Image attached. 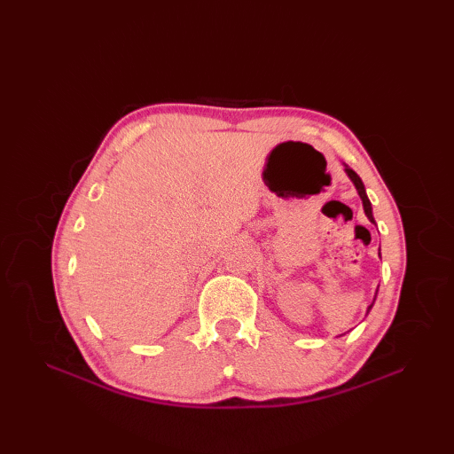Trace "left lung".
<instances>
[{"instance_id":"1","label":"left lung","mask_w":454,"mask_h":454,"mask_svg":"<svg viewBox=\"0 0 454 454\" xmlns=\"http://www.w3.org/2000/svg\"><path fill=\"white\" fill-rule=\"evenodd\" d=\"M345 173H347V176H349V179L353 181V185H355L356 192H359V197H361V200H363V208H364V215H366V218H369L371 222H374V216H372V207H371V200H369V197H366V191H364V185H363L361 177L356 176V173H355L351 168H347V166H345ZM376 293H379V288H376ZM374 301H376V296H374ZM374 301H372V304H374ZM372 304L369 306V310H366V314L371 312Z\"/></svg>"}]
</instances>
